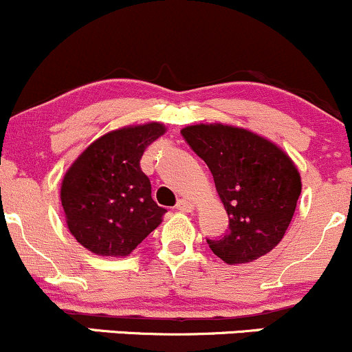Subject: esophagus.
I'll use <instances>...</instances> for the list:
<instances>
[{
	"label": "esophagus",
	"mask_w": 352,
	"mask_h": 352,
	"mask_svg": "<svg viewBox=\"0 0 352 352\" xmlns=\"http://www.w3.org/2000/svg\"><path fill=\"white\" fill-rule=\"evenodd\" d=\"M176 210L179 211H192V203L188 201V199H179L176 203Z\"/></svg>",
	"instance_id": "esophagus-1"
}]
</instances>
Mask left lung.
<instances>
[{"mask_svg":"<svg viewBox=\"0 0 352 352\" xmlns=\"http://www.w3.org/2000/svg\"><path fill=\"white\" fill-rule=\"evenodd\" d=\"M213 175L228 230L206 238L223 262L247 263L277 247L300 196V176L290 157L267 139L238 127L199 124L181 131Z\"/></svg>","mask_w":352,"mask_h":352,"instance_id":"obj_1","label":"left lung"}]
</instances>
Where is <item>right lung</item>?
I'll list each match as a JSON object with an SVG mask.
<instances>
[{"label": "right lung", "instance_id": "add662e5", "mask_svg": "<svg viewBox=\"0 0 352 352\" xmlns=\"http://www.w3.org/2000/svg\"><path fill=\"white\" fill-rule=\"evenodd\" d=\"M164 127H124L92 142L62 183V206L72 235L102 256H126L157 228L166 210L151 196L141 157Z\"/></svg>", "mask_w": 352, "mask_h": 352}]
</instances>
